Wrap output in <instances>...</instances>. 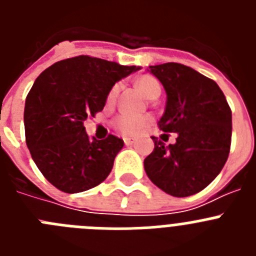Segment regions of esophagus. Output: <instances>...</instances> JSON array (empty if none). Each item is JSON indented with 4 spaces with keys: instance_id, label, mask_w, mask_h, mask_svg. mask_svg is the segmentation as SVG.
Wrapping results in <instances>:
<instances>
[{
    "instance_id": "obj_1",
    "label": "esophagus",
    "mask_w": 256,
    "mask_h": 256,
    "mask_svg": "<svg viewBox=\"0 0 256 256\" xmlns=\"http://www.w3.org/2000/svg\"><path fill=\"white\" fill-rule=\"evenodd\" d=\"M124 144H126V146H130V144H136V140L132 138V137H124Z\"/></svg>"
}]
</instances>
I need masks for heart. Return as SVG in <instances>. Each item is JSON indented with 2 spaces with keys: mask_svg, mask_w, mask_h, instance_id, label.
Wrapping results in <instances>:
<instances>
[{
  "mask_svg": "<svg viewBox=\"0 0 256 256\" xmlns=\"http://www.w3.org/2000/svg\"><path fill=\"white\" fill-rule=\"evenodd\" d=\"M136 86L140 90V92L148 98L159 96L160 92H162L160 83L151 76H142L141 78L137 79ZM118 91H119V86H112V90L108 94V102L115 100ZM148 123H150V116L142 114H132V112H120L114 122L115 128L124 134H137Z\"/></svg>",
  "mask_w": 256,
  "mask_h": 256,
  "instance_id": "b5f03b06",
  "label": "heart"
}]
</instances>
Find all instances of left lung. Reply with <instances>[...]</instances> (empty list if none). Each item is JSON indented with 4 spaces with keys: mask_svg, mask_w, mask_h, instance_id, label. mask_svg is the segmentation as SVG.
<instances>
[{
    "mask_svg": "<svg viewBox=\"0 0 256 256\" xmlns=\"http://www.w3.org/2000/svg\"><path fill=\"white\" fill-rule=\"evenodd\" d=\"M162 82L166 105L159 128L177 133L176 144L152 137L154 151L144 159L154 184L176 198L195 195L220 173L230 155L232 112L212 79L178 62L148 70ZM166 136V134H162Z\"/></svg>",
    "mask_w": 256,
    "mask_h": 256,
    "instance_id": "1",
    "label": "left lung"
}]
</instances>
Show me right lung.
<instances>
[{
	"label": "right lung",
	"mask_w": 256,
	"mask_h": 256,
	"mask_svg": "<svg viewBox=\"0 0 256 256\" xmlns=\"http://www.w3.org/2000/svg\"><path fill=\"white\" fill-rule=\"evenodd\" d=\"M138 69L82 55L58 61L36 79L24 108L26 141L56 188L87 191L110 174L123 140L112 134L90 140L83 123L102 110L115 83Z\"/></svg>",
	"instance_id": "1"
}]
</instances>
